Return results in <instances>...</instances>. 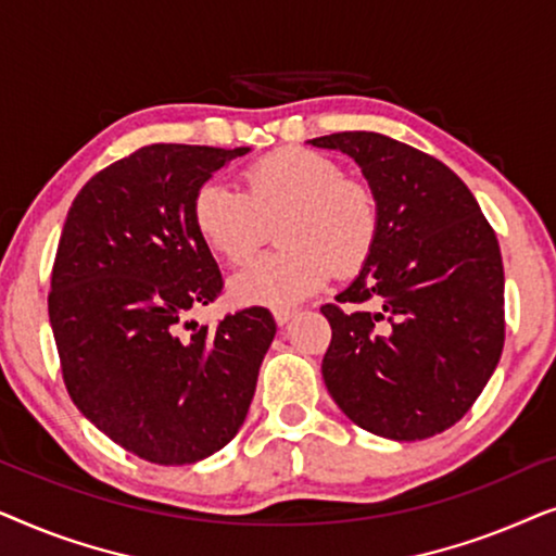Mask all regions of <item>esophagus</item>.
I'll use <instances>...</instances> for the list:
<instances>
[{
  "label": "esophagus",
  "mask_w": 556,
  "mask_h": 556,
  "mask_svg": "<svg viewBox=\"0 0 556 556\" xmlns=\"http://www.w3.org/2000/svg\"><path fill=\"white\" fill-rule=\"evenodd\" d=\"M293 316H295V308H291V306H278V308H273V318H276V321H278L280 326L291 321Z\"/></svg>",
  "instance_id": "esophagus-1"
}]
</instances>
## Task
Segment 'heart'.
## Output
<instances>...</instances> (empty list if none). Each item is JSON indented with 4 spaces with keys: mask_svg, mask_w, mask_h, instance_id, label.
I'll use <instances>...</instances> for the list:
<instances>
[{
    "mask_svg": "<svg viewBox=\"0 0 556 556\" xmlns=\"http://www.w3.org/2000/svg\"><path fill=\"white\" fill-rule=\"evenodd\" d=\"M242 192L204 181L194 194V227L227 263L242 265L268 238L278 250L232 278L242 303L286 306L316 293L331 270L356 273L375 253L379 204L362 179L308 149H278L242 172Z\"/></svg>",
    "mask_w": 556,
    "mask_h": 556,
    "instance_id": "obj_1",
    "label": "heart"
}]
</instances>
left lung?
Segmentation results:
<instances>
[{
    "label": "left lung",
    "instance_id": "1",
    "mask_svg": "<svg viewBox=\"0 0 556 556\" xmlns=\"http://www.w3.org/2000/svg\"><path fill=\"white\" fill-rule=\"evenodd\" d=\"M362 166L379 204L375 253L337 303L324 382L349 420L425 440L473 407L504 352V263L476 197L453 169L375 131L311 139ZM371 300L370 309H344Z\"/></svg>",
    "mask_w": 556,
    "mask_h": 556
}]
</instances>
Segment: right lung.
I'll use <instances>...</instances> for the list:
<instances>
[{
  "mask_svg": "<svg viewBox=\"0 0 556 556\" xmlns=\"http://www.w3.org/2000/svg\"><path fill=\"white\" fill-rule=\"evenodd\" d=\"M248 151L136 149L88 179L58 242L48 311L67 394L113 443L159 466L197 463L238 435L276 337L263 306L215 329L187 321L225 286L194 227V194Z\"/></svg>",
  "mask_w": 556,
  "mask_h": 556,
  "instance_id": "add662e5",
  "label": "right lung"
}]
</instances>
